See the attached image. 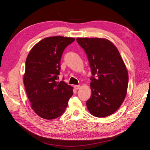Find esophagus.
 I'll list each match as a JSON object with an SVG mask.
<instances>
[{
	"label": "esophagus",
	"mask_w": 150,
	"mask_h": 150,
	"mask_svg": "<svg viewBox=\"0 0 150 150\" xmlns=\"http://www.w3.org/2000/svg\"><path fill=\"white\" fill-rule=\"evenodd\" d=\"M74 89L76 90H78V89H79L80 88V85H75L74 86Z\"/></svg>",
	"instance_id": "1"
}]
</instances>
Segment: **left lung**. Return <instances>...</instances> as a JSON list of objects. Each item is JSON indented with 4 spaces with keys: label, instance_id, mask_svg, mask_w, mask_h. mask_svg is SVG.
Listing matches in <instances>:
<instances>
[{
    "label": "left lung",
    "instance_id": "8db88e82",
    "mask_svg": "<svg viewBox=\"0 0 150 150\" xmlns=\"http://www.w3.org/2000/svg\"><path fill=\"white\" fill-rule=\"evenodd\" d=\"M84 50L91 69V96L86 101L92 115H112L123 103L127 93L128 73L118 50L103 38H77Z\"/></svg>",
    "mask_w": 150,
    "mask_h": 150
}]
</instances>
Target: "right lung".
<instances>
[{
  "mask_svg": "<svg viewBox=\"0 0 150 150\" xmlns=\"http://www.w3.org/2000/svg\"><path fill=\"white\" fill-rule=\"evenodd\" d=\"M74 40L62 36L44 38L27 57L24 84L32 109L42 118L49 120L61 116L73 94L72 86L57 79L63 51Z\"/></svg>",
  "mask_w": 150,
  "mask_h": 150,
  "instance_id": "obj_1",
  "label": "right lung"
}]
</instances>
